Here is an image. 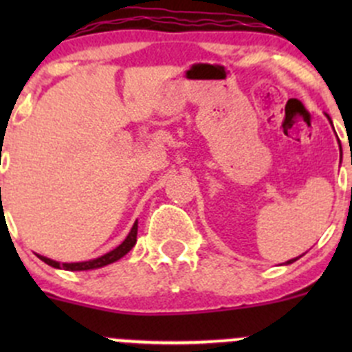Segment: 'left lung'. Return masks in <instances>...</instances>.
<instances>
[{
	"mask_svg": "<svg viewBox=\"0 0 352 352\" xmlns=\"http://www.w3.org/2000/svg\"><path fill=\"white\" fill-rule=\"evenodd\" d=\"M329 120H330V119H329ZM330 124H332V120H330ZM300 257H301V255H300ZM300 257H296V258H291V261H287L286 264H293V262H294V261H298V258H300Z\"/></svg>",
	"mask_w": 352,
	"mask_h": 352,
	"instance_id": "left-lung-1",
	"label": "left lung"
}]
</instances>
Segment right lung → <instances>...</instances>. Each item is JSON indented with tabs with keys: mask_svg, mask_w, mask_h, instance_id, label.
Wrapping results in <instances>:
<instances>
[{
	"mask_svg": "<svg viewBox=\"0 0 352 352\" xmlns=\"http://www.w3.org/2000/svg\"><path fill=\"white\" fill-rule=\"evenodd\" d=\"M136 236H138V221L134 223L133 228H131V232H129V235L126 236V240H124V242L120 243L119 247H116L113 250H110L109 254L102 255V257L94 258V261L71 262V264H66V262H63V264H59V262L52 261V258L44 257V255H37V257L41 258V261H44L47 265H51V267H56V269H65V271H90V269L104 267V265L112 264V262L119 261L120 257H124V255H126L127 252H129L131 248L134 247V245H136Z\"/></svg>",
	"mask_w": 352,
	"mask_h": 352,
	"instance_id": "1",
	"label": "right lung"
}]
</instances>
